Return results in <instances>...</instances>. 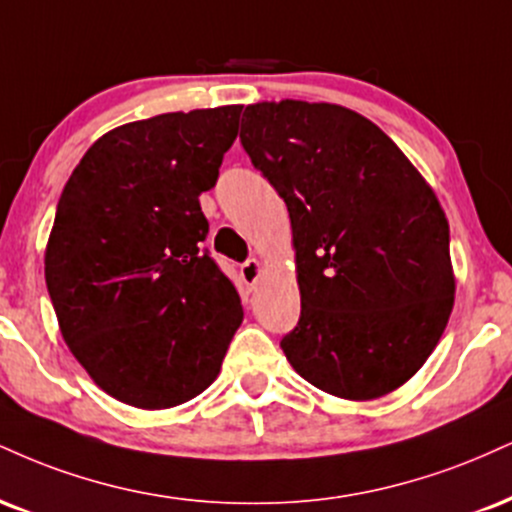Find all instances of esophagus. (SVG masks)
<instances>
[{
	"mask_svg": "<svg viewBox=\"0 0 512 512\" xmlns=\"http://www.w3.org/2000/svg\"><path fill=\"white\" fill-rule=\"evenodd\" d=\"M260 274H262V262L255 260V257L240 264V276H243V281L248 283V286H255L257 279H260Z\"/></svg>",
	"mask_w": 512,
	"mask_h": 512,
	"instance_id": "esophagus-1",
	"label": "esophagus"
}]
</instances>
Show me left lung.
Returning <instances> with one entry per match:
<instances>
[{
    "instance_id": "1",
    "label": "left lung",
    "mask_w": 512,
    "mask_h": 512,
    "mask_svg": "<svg viewBox=\"0 0 512 512\" xmlns=\"http://www.w3.org/2000/svg\"><path fill=\"white\" fill-rule=\"evenodd\" d=\"M240 145L288 207L300 319L281 338L295 372L348 400L396 391L453 310L451 233L398 145L338 104H250Z\"/></svg>"
}]
</instances>
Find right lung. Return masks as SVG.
Here are the masks:
<instances>
[{
	"instance_id": "right-lung-1",
	"label": "right lung",
	"mask_w": 512,
	"mask_h": 512,
	"mask_svg": "<svg viewBox=\"0 0 512 512\" xmlns=\"http://www.w3.org/2000/svg\"><path fill=\"white\" fill-rule=\"evenodd\" d=\"M240 109L114 128L59 197L45 252L49 298L71 353L121 403L164 410L195 398L243 322L238 291L205 248L200 209Z\"/></svg>"
}]
</instances>
